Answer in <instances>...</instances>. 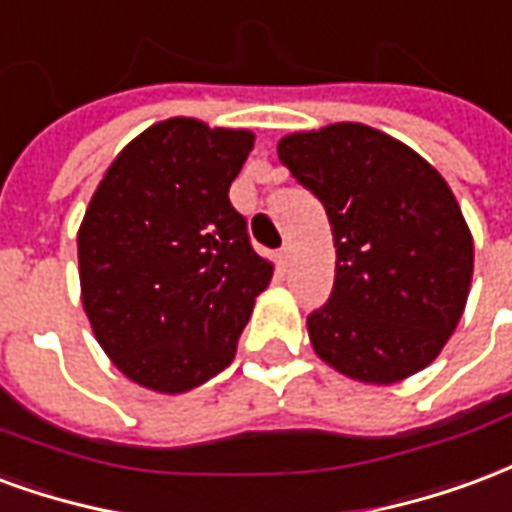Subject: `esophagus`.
Here are the masks:
<instances>
[{"mask_svg":"<svg viewBox=\"0 0 512 512\" xmlns=\"http://www.w3.org/2000/svg\"><path fill=\"white\" fill-rule=\"evenodd\" d=\"M289 261H292V245H283L281 251H278V267L286 270V267H289Z\"/></svg>","mask_w":512,"mask_h":512,"instance_id":"esophagus-1","label":"esophagus"}]
</instances>
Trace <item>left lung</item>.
<instances>
[{
    "mask_svg": "<svg viewBox=\"0 0 512 512\" xmlns=\"http://www.w3.org/2000/svg\"><path fill=\"white\" fill-rule=\"evenodd\" d=\"M278 158L333 229V294L308 316L313 352L363 384L423 371L461 322L475 272L472 231L445 177L363 122L289 133Z\"/></svg>",
    "mask_w": 512,
    "mask_h": 512,
    "instance_id": "8db88e82",
    "label": "left lung"
}]
</instances>
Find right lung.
<instances>
[{
	"mask_svg": "<svg viewBox=\"0 0 512 512\" xmlns=\"http://www.w3.org/2000/svg\"><path fill=\"white\" fill-rule=\"evenodd\" d=\"M251 130L196 117L149 125L111 160L78 226L81 305L133 384L179 395L237 354L272 261L248 242L229 188Z\"/></svg>",
	"mask_w": 512,
	"mask_h": 512,
	"instance_id": "obj_1",
	"label": "right lung"
}]
</instances>
